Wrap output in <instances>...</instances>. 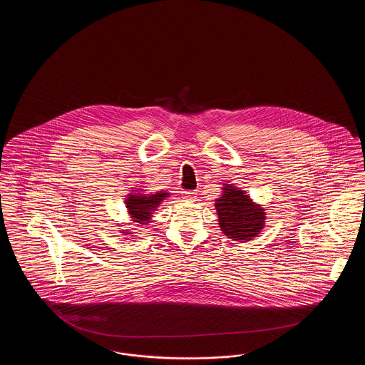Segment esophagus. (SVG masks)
Masks as SVG:
<instances>
[{
  "label": "esophagus",
  "instance_id": "34e87169",
  "mask_svg": "<svg viewBox=\"0 0 365 365\" xmlns=\"http://www.w3.org/2000/svg\"><path fill=\"white\" fill-rule=\"evenodd\" d=\"M195 197H197V191L195 190L183 191V198L187 200V201H194Z\"/></svg>",
  "mask_w": 365,
  "mask_h": 365
}]
</instances>
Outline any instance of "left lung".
<instances>
[{"mask_svg": "<svg viewBox=\"0 0 365 365\" xmlns=\"http://www.w3.org/2000/svg\"><path fill=\"white\" fill-rule=\"evenodd\" d=\"M223 190V195L216 200L215 205L222 231L234 241H250L264 226V210L253 204L242 190L232 186Z\"/></svg>", "mask_w": 365, "mask_h": 365, "instance_id": "obj_1", "label": "left lung"}]
</instances>
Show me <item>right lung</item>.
Masks as SVG:
<instances>
[{
  "label": "right lung",
  "mask_w": 365,
  "mask_h": 365,
  "mask_svg": "<svg viewBox=\"0 0 365 365\" xmlns=\"http://www.w3.org/2000/svg\"><path fill=\"white\" fill-rule=\"evenodd\" d=\"M168 197V192H156L152 195H131L128 200H125V205L131 215V217L135 220V223L145 225V222H149L152 212L160 205V202Z\"/></svg>",
  "instance_id": "1"
}]
</instances>
